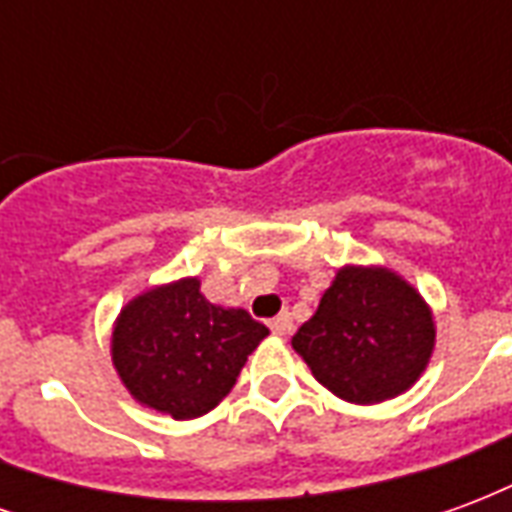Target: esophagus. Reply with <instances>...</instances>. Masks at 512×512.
<instances>
[{
    "instance_id": "1",
    "label": "esophagus",
    "mask_w": 512,
    "mask_h": 512,
    "mask_svg": "<svg viewBox=\"0 0 512 512\" xmlns=\"http://www.w3.org/2000/svg\"><path fill=\"white\" fill-rule=\"evenodd\" d=\"M268 326H271V332H274V334L285 337V334L293 332V318H290L288 312H282V315H277V318L268 323Z\"/></svg>"
}]
</instances>
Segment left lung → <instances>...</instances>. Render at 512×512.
<instances>
[{"label":"left lung","mask_w":512,"mask_h":512,"mask_svg":"<svg viewBox=\"0 0 512 512\" xmlns=\"http://www.w3.org/2000/svg\"><path fill=\"white\" fill-rule=\"evenodd\" d=\"M290 345L318 384L373 406L417 384L436 348V321L419 290L392 268L343 266Z\"/></svg>","instance_id":"1"}]
</instances>
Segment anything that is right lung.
<instances>
[{"mask_svg":"<svg viewBox=\"0 0 512 512\" xmlns=\"http://www.w3.org/2000/svg\"><path fill=\"white\" fill-rule=\"evenodd\" d=\"M268 329L202 296L200 277L153 285L120 310L112 365L139 406L197 419L222 403Z\"/></svg>","mask_w":512,"mask_h":512,"instance_id":"obj_1","label":"right lung"}]
</instances>
